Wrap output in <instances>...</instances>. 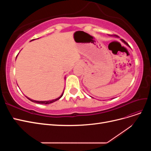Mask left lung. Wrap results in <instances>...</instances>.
Returning <instances> with one entry per match:
<instances>
[{"label":"left lung","instance_id":"obj_1","mask_svg":"<svg viewBox=\"0 0 151 151\" xmlns=\"http://www.w3.org/2000/svg\"><path fill=\"white\" fill-rule=\"evenodd\" d=\"M111 36H112V35H111ZM113 36H115V37H118V36H117V35H113ZM122 40V42H123V43H124L125 45H127L128 47H130V46H129V44H128V43H127L126 42H125L124 40Z\"/></svg>","mask_w":151,"mask_h":151}]
</instances>
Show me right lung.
Listing matches in <instances>:
<instances>
[{
    "instance_id": "obj_1",
    "label": "right lung",
    "mask_w": 151,
    "mask_h": 151,
    "mask_svg": "<svg viewBox=\"0 0 151 151\" xmlns=\"http://www.w3.org/2000/svg\"><path fill=\"white\" fill-rule=\"evenodd\" d=\"M35 40V39H34ZM32 40L31 41H33V40ZM63 91H64V90H63ZM63 93H62V94H61V96L60 97H58V98H56V99H52V100H50V101H36V100H33V99H30L29 98H28L27 96H26L27 98H28V99H29L31 101H32V102H34V103H38V104H50V103H53V102H55V101H57V100H58L59 99H60L62 97V96H63Z\"/></svg>"
}]
</instances>
